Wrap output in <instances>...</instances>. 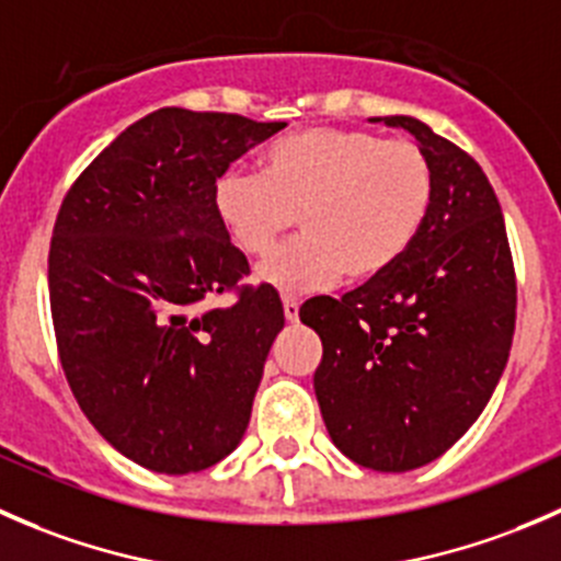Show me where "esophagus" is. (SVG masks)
<instances>
[{"instance_id":"34e87169","label":"esophagus","mask_w":561,"mask_h":561,"mask_svg":"<svg viewBox=\"0 0 561 561\" xmlns=\"http://www.w3.org/2000/svg\"><path fill=\"white\" fill-rule=\"evenodd\" d=\"M282 309H285V320L287 322H296L301 304H298L296 298H282Z\"/></svg>"}]
</instances>
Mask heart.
Masks as SVG:
<instances>
[{
    "label": "heart",
    "mask_w": 561,
    "mask_h": 561,
    "mask_svg": "<svg viewBox=\"0 0 561 561\" xmlns=\"http://www.w3.org/2000/svg\"><path fill=\"white\" fill-rule=\"evenodd\" d=\"M432 197V162L412 140L312 127L274 140L257 175H219L214 211L249 257H265L298 222L301 236L260 265L257 282L301 296L342 274L364 282L388 271L421 233Z\"/></svg>",
    "instance_id": "heart-1"
}]
</instances>
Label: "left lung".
<instances>
[{"label": "left lung", "instance_id": "1", "mask_svg": "<svg viewBox=\"0 0 561 561\" xmlns=\"http://www.w3.org/2000/svg\"><path fill=\"white\" fill-rule=\"evenodd\" d=\"M369 122L417 140L432 208L388 271L298 317L322 339L314 396L333 445L360 467L407 472L443 456L489 404L511 355L516 274L478 162L412 116Z\"/></svg>", "mask_w": 561, "mask_h": 561}]
</instances>
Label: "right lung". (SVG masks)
Masks as SVG:
<instances>
[{"label":"right lung","mask_w":561,"mask_h":561,"mask_svg":"<svg viewBox=\"0 0 561 561\" xmlns=\"http://www.w3.org/2000/svg\"><path fill=\"white\" fill-rule=\"evenodd\" d=\"M282 127L160 107L100 151L59 208L48 293L67 382L107 443L151 472L214 467L249 426L285 309L268 285L203 309L249 274L214 184Z\"/></svg>","instance_id":"obj_1"}]
</instances>
